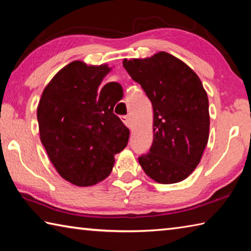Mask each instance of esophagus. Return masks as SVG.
<instances>
[{
    "mask_svg": "<svg viewBox=\"0 0 251 251\" xmlns=\"http://www.w3.org/2000/svg\"><path fill=\"white\" fill-rule=\"evenodd\" d=\"M122 121H123V123H124V124L127 127H129V128H130V122H129V117L128 116H123L122 117Z\"/></svg>",
    "mask_w": 251,
    "mask_h": 251,
    "instance_id": "1",
    "label": "esophagus"
}]
</instances>
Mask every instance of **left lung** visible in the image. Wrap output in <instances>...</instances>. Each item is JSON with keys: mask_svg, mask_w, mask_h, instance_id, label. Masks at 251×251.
I'll return each mask as SVG.
<instances>
[{"mask_svg": "<svg viewBox=\"0 0 251 251\" xmlns=\"http://www.w3.org/2000/svg\"><path fill=\"white\" fill-rule=\"evenodd\" d=\"M123 66L141 84L154 110V139L138 157L144 172L159 184L186 179L201 159L209 137V104L197 74L166 52L124 59Z\"/></svg>", "mask_w": 251, "mask_h": 251, "instance_id": "left-lung-1", "label": "left lung"}]
</instances>
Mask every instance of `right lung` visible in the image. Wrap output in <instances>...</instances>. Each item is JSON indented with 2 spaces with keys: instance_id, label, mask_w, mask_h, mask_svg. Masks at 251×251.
I'll return each instance as SVG.
<instances>
[{
  "instance_id": "1",
  "label": "right lung",
  "mask_w": 251,
  "mask_h": 251,
  "mask_svg": "<svg viewBox=\"0 0 251 251\" xmlns=\"http://www.w3.org/2000/svg\"><path fill=\"white\" fill-rule=\"evenodd\" d=\"M109 71L106 64L72 62L48 84L37 106L41 142L50 160L76 186L105 179L113 169L114 155L128 142V128L113 112L122 86L113 82L100 90Z\"/></svg>"
}]
</instances>
